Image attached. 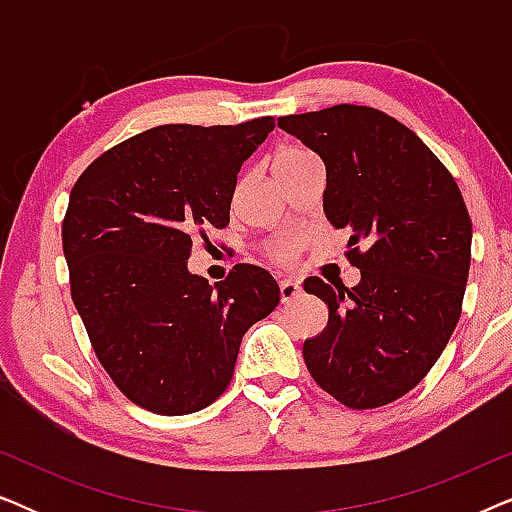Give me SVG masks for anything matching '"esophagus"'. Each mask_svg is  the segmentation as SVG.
Segmentation results:
<instances>
[{"label":"esophagus","instance_id":"34e87169","mask_svg":"<svg viewBox=\"0 0 512 512\" xmlns=\"http://www.w3.org/2000/svg\"><path fill=\"white\" fill-rule=\"evenodd\" d=\"M279 296H282V303H291L293 298H298L300 296L298 279H282V282H279Z\"/></svg>","mask_w":512,"mask_h":512}]
</instances>
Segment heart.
<instances>
[{"label":"heart","instance_id":"obj_1","mask_svg":"<svg viewBox=\"0 0 512 512\" xmlns=\"http://www.w3.org/2000/svg\"><path fill=\"white\" fill-rule=\"evenodd\" d=\"M307 156H310V151L298 149V146H282V149L275 153V158H272V167H275V172H279V170H284V167L298 163V160H303ZM300 247H303V242H300L298 235H277V237H272L268 244H265L263 251L270 261L291 263L293 258L298 256Z\"/></svg>","mask_w":512,"mask_h":512}]
</instances>
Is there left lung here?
<instances>
[{
    "mask_svg": "<svg viewBox=\"0 0 512 512\" xmlns=\"http://www.w3.org/2000/svg\"><path fill=\"white\" fill-rule=\"evenodd\" d=\"M326 165L324 212L349 230L361 282L305 279L328 305L305 366L352 410L394 403L424 380L461 317L471 268V216L457 181L429 146L373 107H335L277 118ZM364 244V249L358 247Z\"/></svg>",
    "mask_w": 512,
    "mask_h": 512,
    "instance_id": "8db88e82",
    "label": "left lung"
}]
</instances>
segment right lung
I'll return each mask as SVG.
<instances>
[{
	"label": "right lung",
	"mask_w": 512,
	"mask_h": 512,
	"mask_svg": "<svg viewBox=\"0 0 512 512\" xmlns=\"http://www.w3.org/2000/svg\"><path fill=\"white\" fill-rule=\"evenodd\" d=\"M272 130V116L158 125L104 151L69 193L72 300L102 368L139 408L172 417L214 403L242 335L279 303L258 265L214 286L186 268L193 237L230 223L237 172Z\"/></svg>",
	"instance_id": "obj_1"
}]
</instances>
